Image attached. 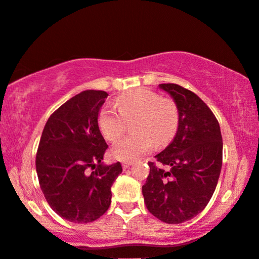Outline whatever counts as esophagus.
<instances>
[{
    "label": "esophagus",
    "mask_w": 259,
    "mask_h": 259,
    "mask_svg": "<svg viewBox=\"0 0 259 259\" xmlns=\"http://www.w3.org/2000/svg\"><path fill=\"white\" fill-rule=\"evenodd\" d=\"M132 165H133L132 162H122V168L127 169V168H130V166H132Z\"/></svg>",
    "instance_id": "34e87169"
}]
</instances>
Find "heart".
<instances>
[{"label": "heart", "mask_w": 259, "mask_h": 259, "mask_svg": "<svg viewBox=\"0 0 259 259\" xmlns=\"http://www.w3.org/2000/svg\"><path fill=\"white\" fill-rule=\"evenodd\" d=\"M118 110L113 105L100 110L97 124L103 137L114 141L124 132L126 120L138 117L135 133L114 143L111 154L125 162L137 160L154 148L155 143L164 146L175 137L179 125V111L175 102L163 99L158 93L139 88L121 94L117 99Z\"/></svg>", "instance_id": "b5f03b06"}]
</instances>
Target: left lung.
Wrapping results in <instances>:
<instances>
[{
    "label": "left lung",
    "mask_w": 259,
    "mask_h": 259,
    "mask_svg": "<svg viewBox=\"0 0 259 259\" xmlns=\"http://www.w3.org/2000/svg\"><path fill=\"white\" fill-rule=\"evenodd\" d=\"M159 88L175 101L179 125L173 141L155 156L158 165L148 163L142 194L156 218L181 224L202 212L212 197L223 164V138L217 118L195 93L177 83Z\"/></svg>",
    "instance_id": "left-lung-1"
}]
</instances>
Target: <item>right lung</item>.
<instances>
[{
  "mask_svg": "<svg viewBox=\"0 0 259 259\" xmlns=\"http://www.w3.org/2000/svg\"><path fill=\"white\" fill-rule=\"evenodd\" d=\"M107 97L93 90L73 96L49 117L41 135L35 159L41 190L71 223H91L107 212L111 186L122 172L119 162L102 163L108 145L97 117Z\"/></svg>",
  "mask_w": 259,
  "mask_h": 259,
  "instance_id": "obj_1",
  "label": "right lung"
}]
</instances>
